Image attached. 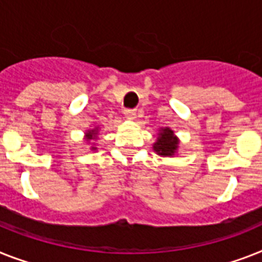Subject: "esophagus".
Listing matches in <instances>:
<instances>
[{"mask_svg":"<svg viewBox=\"0 0 262 262\" xmlns=\"http://www.w3.org/2000/svg\"><path fill=\"white\" fill-rule=\"evenodd\" d=\"M124 116L129 120H134L136 118V111L135 110H124Z\"/></svg>","mask_w":262,"mask_h":262,"instance_id":"esophagus-1","label":"esophagus"}]
</instances>
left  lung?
Returning a JSON list of instances; mask_svg holds the SVG:
<instances>
[{
    "mask_svg": "<svg viewBox=\"0 0 262 262\" xmlns=\"http://www.w3.org/2000/svg\"><path fill=\"white\" fill-rule=\"evenodd\" d=\"M179 140L178 138L174 135V131L171 128H161L159 134H158V139L154 143L152 148L158 155L162 157H172L177 154L178 150Z\"/></svg>",
    "mask_w": 262,
    "mask_h": 262,
    "instance_id": "8db88e82",
    "label": "left lung"
}]
</instances>
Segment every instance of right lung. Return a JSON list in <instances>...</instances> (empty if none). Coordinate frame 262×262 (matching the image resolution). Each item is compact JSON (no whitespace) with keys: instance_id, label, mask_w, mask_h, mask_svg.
I'll use <instances>...</instances> for the list:
<instances>
[{"instance_id":"add662e5","label":"right lung","mask_w":262,"mask_h":262,"mask_svg":"<svg viewBox=\"0 0 262 262\" xmlns=\"http://www.w3.org/2000/svg\"><path fill=\"white\" fill-rule=\"evenodd\" d=\"M97 135V128L95 127V128L92 129H88L87 133H85V136H87V140H91V139H95ZM92 150H96V147H91Z\"/></svg>"}]
</instances>
